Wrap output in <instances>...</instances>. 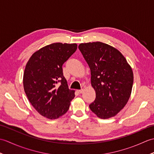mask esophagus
<instances>
[{"instance_id":"1","label":"esophagus","mask_w":154,"mask_h":154,"mask_svg":"<svg viewBox=\"0 0 154 154\" xmlns=\"http://www.w3.org/2000/svg\"><path fill=\"white\" fill-rule=\"evenodd\" d=\"M83 92V89H81V90H77V93H79V94H81V93H82Z\"/></svg>"}]
</instances>
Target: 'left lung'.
Wrapping results in <instances>:
<instances>
[{
    "label": "left lung",
    "mask_w": 154,
    "mask_h": 154,
    "mask_svg": "<svg viewBox=\"0 0 154 154\" xmlns=\"http://www.w3.org/2000/svg\"><path fill=\"white\" fill-rule=\"evenodd\" d=\"M78 48L89 65L96 92L90 109L102 119L114 116L130 97L134 81L131 67L119 50L103 42L81 44Z\"/></svg>",
    "instance_id": "1"
}]
</instances>
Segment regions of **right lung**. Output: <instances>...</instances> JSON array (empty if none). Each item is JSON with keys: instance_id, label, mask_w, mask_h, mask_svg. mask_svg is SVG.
I'll use <instances>...</instances> for the list:
<instances>
[{"instance_id": "right-lung-1", "label": "right lung", "mask_w": 154, "mask_h": 154, "mask_svg": "<svg viewBox=\"0 0 154 154\" xmlns=\"http://www.w3.org/2000/svg\"><path fill=\"white\" fill-rule=\"evenodd\" d=\"M77 48L76 44H51L35 52L26 65L23 77L26 94L34 109L49 119L66 113L75 97L62 66Z\"/></svg>"}]
</instances>
